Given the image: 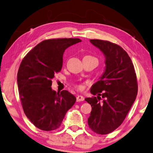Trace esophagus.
Instances as JSON below:
<instances>
[{"mask_svg": "<svg viewBox=\"0 0 153 153\" xmlns=\"http://www.w3.org/2000/svg\"><path fill=\"white\" fill-rule=\"evenodd\" d=\"M83 100H84V97H83V96L79 95L76 97V101H77V102H81V101H83Z\"/></svg>", "mask_w": 153, "mask_h": 153, "instance_id": "esophagus-1", "label": "esophagus"}]
</instances>
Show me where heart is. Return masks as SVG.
I'll return each instance as SVG.
<instances>
[{
    "label": "heart",
    "mask_w": 153,
    "mask_h": 153,
    "mask_svg": "<svg viewBox=\"0 0 153 153\" xmlns=\"http://www.w3.org/2000/svg\"><path fill=\"white\" fill-rule=\"evenodd\" d=\"M77 88H78L79 90H83V85H81V84H79V85H77Z\"/></svg>",
    "instance_id": "heart-1"
}]
</instances>
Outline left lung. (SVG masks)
Here are the masks:
<instances>
[{
	"instance_id": "left-lung-1",
	"label": "left lung",
	"mask_w": 153,
	"mask_h": 153,
	"mask_svg": "<svg viewBox=\"0 0 153 153\" xmlns=\"http://www.w3.org/2000/svg\"><path fill=\"white\" fill-rule=\"evenodd\" d=\"M90 41L105 55V69L90 89L97 96L85 99L91 106L88 125L94 132L105 135L120 126L132 107L137 94V77L130 57L122 47L100 39Z\"/></svg>"
}]
</instances>
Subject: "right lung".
<instances>
[{
  "label": "right lung",
  "instance_id": "obj_1",
  "mask_svg": "<svg viewBox=\"0 0 153 153\" xmlns=\"http://www.w3.org/2000/svg\"><path fill=\"white\" fill-rule=\"evenodd\" d=\"M79 38L51 39L42 41L23 59L18 69L17 82L26 116L41 130L49 131L61 126L66 112L76 102L67 90H52V79L61 71L63 55Z\"/></svg>",
  "mask_w": 153,
  "mask_h": 153
}]
</instances>
